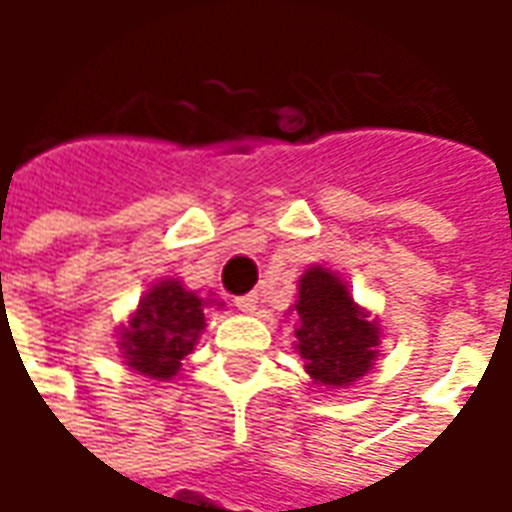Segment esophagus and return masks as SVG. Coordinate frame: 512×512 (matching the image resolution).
Returning <instances> with one entry per match:
<instances>
[{
    "label": "esophagus",
    "instance_id": "1",
    "mask_svg": "<svg viewBox=\"0 0 512 512\" xmlns=\"http://www.w3.org/2000/svg\"><path fill=\"white\" fill-rule=\"evenodd\" d=\"M235 307L241 312H255L260 307V296L257 293H246V296H238L235 299Z\"/></svg>",
    "mask_w": 512,
    "mask_h": 512
}]
</instances>
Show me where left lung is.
Returning a JSON list of instances; mask_svg holds the SVG:
<instances>
[{"mask_svg": "<svg viewBox=\"0 0 512 512\" xmlns=\"http://www.w3.org/2000/svg\"><path fill=\"white\" fill-rule=\"evenodd\" d=\"M296 351L315 384L348 386L365 376L378 356L381 332L345 282L329 268L312 266L299 282Z\"/></svg>", "mask_w": 512, "mask_h": 512, "instance_id": "1", "label": "left lung"}]
</instances>
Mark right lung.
<instances>
[{
	"instance_id": "1",
	"label": "right lung",
	"mask_w": 512,
	"mask_h": 512,
	"mask_svg": "<svg viewBox=\"0 0 512 512\" xmlns=\"http://www.w3.org/2000/svg\"><path fill=\"white\" fill-rule=\"evenodd\" d=\"M205 304L178 279H161L139 301V310L120 332V354L139 376L169 381L194 351L205 329Z\"/></svg>"
}]
</instances>
